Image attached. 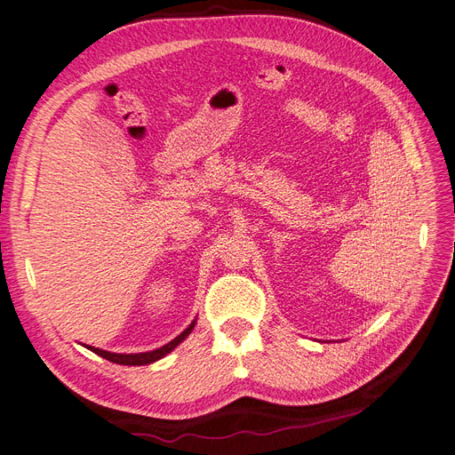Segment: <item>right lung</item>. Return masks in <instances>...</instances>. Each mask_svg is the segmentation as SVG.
I'll return each instance as SVG.
<instances>
[{
  "label": "right lung",
  "instance_id": "obj_1",
  "mask_svg": "<svg viewBox=\"0 0 455 455\" xmlns=\"http://www.w3.org/2000/svg\"><path fill=\"white\" fill-rule=\"evenodd\" d=\"M194 324H196V321H192L187 329L180 332L175 339H172L170 343H166V345H162V347H158V349H155V351H149V353H136V355H121V353H110V351H104V349H99V347H91V345H87V349L89 351H93L95 355H99V356H102V358H106V360H110V362H116V364H123V366H145V364H151V362H156V360H160L162 356H166L168 353H172L177 345L183 341L190 332H192V329H194Z\"/></svg>",
  "mask_w": 455,
  "mask_h": 455
}]
</instances>
